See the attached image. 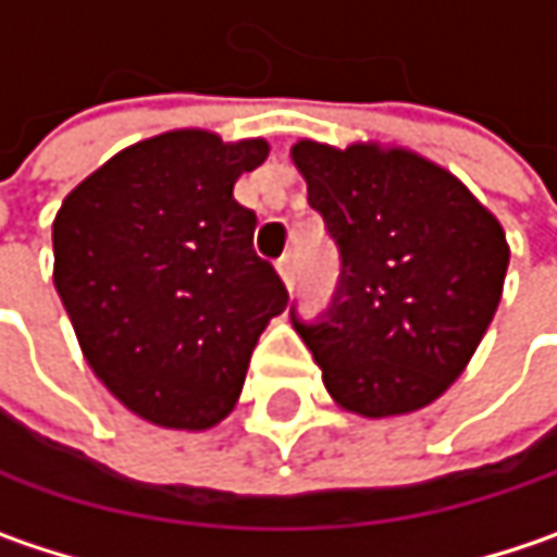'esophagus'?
Wrapping results in <instances>:
<instances>
[{
  "mask_svg": "<svg viewBox=\"0 0 557 557\" xmlns=\"http://www.w3.org/2000/svg\"><path fill=\"white\" fill-rule=\"evenodd\" d=\"M278 275H282V282L292 288V285H295V275H298V259L292 257V253H285V257L278 259Z\"/></svg>",
  "mask_w": 557,
  "mask_h": 557,
  "instance_id": "34e87169",
  "label": "esophagus"
}]
</instances>
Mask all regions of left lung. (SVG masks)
Here are the masks:
<instances>
[{
  "mask_svg": "<svg viewBox=\"0 0 557 557\" xmlns=\"http://www.w3.org/2000/svg\"><path fill=\"white\" fill-rule=\"evenodd\" d=\"M292 161L342 257L326 320H295L330 396L361 418L431 406L500 304L510 262L500 221L462 180L399 145L300 139Z\"/></svg>",
  "mask_w": 557,
  "mask_h": 557,
  "instance_id": "8db88e82",
  "label": "left lung"
}]
</instances>
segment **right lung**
<instances>
[{
  "mask_svg": "<svg viewBox=\"0 0 557 557\" xmlns=\"http://www.w3.org/2000/svg\"><path fill=\"white\" fill-rule=\"evenodd\" d=\"M265 158V139L174 129L123 148L62 199L53 285L91 371L151 424H219L288 307L253 250L257 215L234 199Z\"/></svg>",
  "mask_w": 557,
  "mask_h": 557,
  "instance_id": "obj_1",
  "label": "right lung"
}]
</instances>
